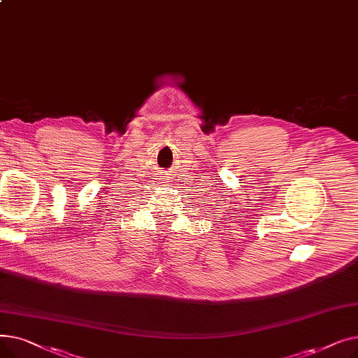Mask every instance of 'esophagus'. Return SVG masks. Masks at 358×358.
I'll use <instances>...</instances> for the list:
<instances>
[{"mask_svg": "<svg viewBox=\"0 0 358 358\" xmlns=\"http://www.w3.org/2000/svg\"><path fill=\"white\" fill-rule=\"evenodd\" d=\"M165 180H166V178H165Z\"/></svg>", "mask_w": 358, "mask_h": 358, "instance_id": "obj_1", "label": "esophagus"}]
</instances>
